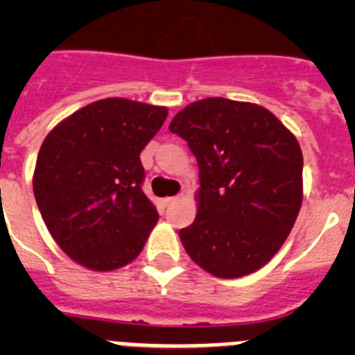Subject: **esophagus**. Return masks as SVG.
Returning a JSON list of instances; mask_svg holds the SVG:
<instances>
[{
  "mask_svg": "<svg viewBox=\"0 0 355 355\" xmlns=\"http://www.w3.org/2000/svg\"><path fill=\"white\" fill-rule=\"evenodd\" d=\"M178 200H180V196H178V197H167V199H165V205L172 206V205H175Z\"/></svg>",
  "mask_w": 355,
  "mask_h": 355,
  "instance_id": "obj_1",
  "label": "esophagus"
}]
</instances>
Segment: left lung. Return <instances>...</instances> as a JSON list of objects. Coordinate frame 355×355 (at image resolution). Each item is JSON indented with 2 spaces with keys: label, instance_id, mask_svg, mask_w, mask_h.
Listing matches in <instances>:
<instances>
[{
  "label": "left lung",
  "instance_id": "1",
  "mask_svg": "<svg viewBox=\"0 0 355 355\" xmlns=\"http://www.w3.org/2000/svg\"><path fill=\"white\" fill-rule=\"evenodd\" d=\"M168 130L197 158L193 224L181 229L188 256L220 279L243 277L270 261L302 206V150L272 112L208 97L188 105Z\"/></svg>",
  "mask_w": 355,
  "mask_h": 355
}]
</instances>
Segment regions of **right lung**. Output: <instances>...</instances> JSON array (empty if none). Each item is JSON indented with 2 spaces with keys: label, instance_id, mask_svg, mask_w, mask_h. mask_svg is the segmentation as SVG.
I'll use <instances>...</instances> for the list:
<instances>
[{
  "label": "right lung",
  "instance_id": "add662e5",
  "mask_svg": "<svg viewBox=\"0 0 355 355\" xmlns=\"http://www.w3.org/2000/svg\"><path fill=\"white\" fill-rule=\"evenodd\" d=\"M167 114L165 106L108 97L69 115L44 139L33 193L69 258L110 272L144 249L158 211L142 192L140 153Z\"/></svg>",
  "mask_w": 355,
  "mask_h": 355
}]
</instances>
